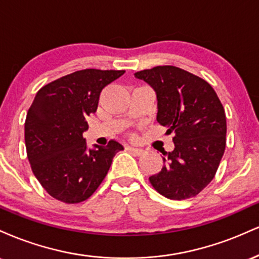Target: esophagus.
<instances>
[{
    "label": "esophagus",
    "mask_w": 259,
    "mask_h": 259,
    "mask_svg": "<svg viewBox=\"0 0 259 259\" xmlns=\"http://www.w3.org/2000/svg\"><path fill=\"white\" fill-rule=\"evenodd\" d=\"M127 150L130 151V152L136 154V156H142V154L145 153V151L142 150V148H138V147H133V146H129L127 147Z\"/></svg>",
    "instance_id": "obj_1"
}]
</instances>
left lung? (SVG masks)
Masks as SVG:
<instances>
[{
	"label": "left lung",
	"instance_id": "left-lung-1",
	"mask_svg": "<svg viewBox=\"0 0 259 259\" xmlns=\"http://www.w3.org/2000/svg\"><path fill=\"white\" fill-rule=\"evenodd\" d=\"M157 95V121L174 134V150L163 151L164 167L150 177L160 195L186 200L213 180L227 144V118L206 80L173 65L135 73Z\"/></svg>",
	"mask_w": 259,
	"mask_h": 259
}]
</instances>
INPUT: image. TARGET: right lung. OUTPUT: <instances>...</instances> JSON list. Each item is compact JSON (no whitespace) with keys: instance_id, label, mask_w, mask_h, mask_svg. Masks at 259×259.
I'll return each mask as SVG.
<instances>
[{"instance_id":"1","label":"right lung","mask_w":259,"mask_h":259,"mask_svg":"<svg viewBox=\"0 0 259 259\" xmlns=\"http://www.w3.org/2000/svg\"><path fill=\"white\" fill-rule=\"evenodd\" d=\"M125 70L84 69L62 76L37 91L25 119V147L31 170L56 200H88L108 173L123 145L88 148L82 133L95 113L103 88Z\"/></svg>"}]
</instances>
